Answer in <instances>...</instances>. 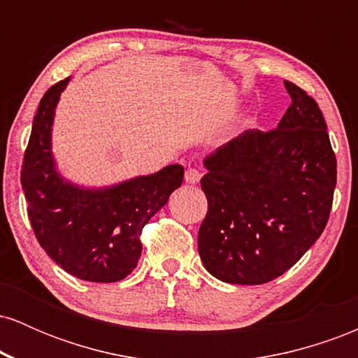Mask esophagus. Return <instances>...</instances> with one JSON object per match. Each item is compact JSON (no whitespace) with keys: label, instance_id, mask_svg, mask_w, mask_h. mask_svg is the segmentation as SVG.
<instances>
[{"label":"esophagus","instance_id":"34e87169","mask_svg":"<svg viewBox=\"0 0 358 358\" xmlns=\"http://www.w3.org/2000/svg\"><path fill=\"white\" fill-rule=\"evenodd\" d=\"M200 178H202V171L196 170V168H188L187 171H185V182L187 183H199Z\"/></svg>","mask_w":358,"mask_h":358}]
</instances>
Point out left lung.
<instances>
[{
    "instance_id": "obj_1",
    "label": "left lung",
    "mask_w": 358,
    "mask_h": 358,
    "mask_svg": "<svg viewBox=\"0 0 358 358\" xmlns=\"http://www.w3.org/2000/svg\"><path fill=\"white\" fill-rule=\"evenodd\" d=\"M291 106L276 129H248L203 159L208 210L199 231L205 269L231 285L285 274L322 236L336 158L318 104L285 80Z\"/></svg>"
}]
</instances>
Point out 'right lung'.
<instances>
[{"mask_svg": "<svg viewBox=\"0 0 358 358\" xmlns=\"http://www.w3.org/2000/svg\"><path fill=\"white\" fill-rule=\"evenodd\" d=\"M67 79L45 92L24 151L22 187L28 219L45 252L72 276L92 282L124 279L136 268L143 227L183 182V166L104 188L73 185L57 171L52 124Z\"/></svg>", "mask_w": 358, "mask_h": 358, "instance_id": "right-lung-1", "label": "right lung"}]
</instances>
